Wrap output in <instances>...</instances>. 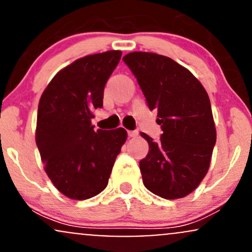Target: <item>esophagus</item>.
<instances>
[{
	"mask_svg": "<svg viewBox=\"0 0 252 252\" xmlns=\"http://www.w3.org/2000/svg\"><path fill=\"white\" fill-rule=\"evenodd\" d=\"M137 135H138V132L136 131V130H130V131H128V136H129V137L134 138V137H136V136H137Z\"/></svg>",
	"mask_w": 252,
	"mask_h": 252,
	"instance_id": "34e87169",
	"label": "esophagus"
}]
</instances>
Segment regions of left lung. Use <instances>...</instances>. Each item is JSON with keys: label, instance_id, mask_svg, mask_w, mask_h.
<instances>
[{"label": "left lung", "instance_id": "8db88e82", "mask_svg": "<svg viewBox=\"0 0 252 252\" xmlns=\"http://www.w3.org/2000/svg\"><path fill=\"white\" fill-rule=\"evenodd\" d=\"M142 90L150 111L158 110L162 134L142 132L149 152L140 161L147 189L164 199L189 195L209 170L216 126L209 94L196 78L168 57L132 52L123 58Z\"/></svg>", "mask_w": 252, "mask_h": 252}]
</instances>
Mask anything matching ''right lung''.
Wrapping results in <instances>:
<instances>
[{
    "label": "right lung",
    "instance_id": "obj_1",
    "mask_svg": "<svg viewBox=\"0 0 252 252\" xmlns=\"http://www.w3.org/2000/svg\"><path fill=\"white\" fill-rule=\"evenodd\" d=\"M121 57V51H109L76 60L58 72L40 98L37 149L54 186L74 200L92 198L108 186L126 140L123 128L94 130L91 124Z\"/></svg>",
    "mask_w": 252,
    "mask_h": 252
}]
</instances>
